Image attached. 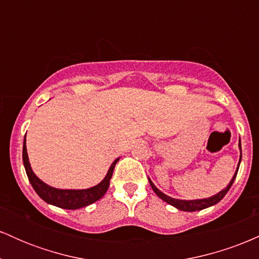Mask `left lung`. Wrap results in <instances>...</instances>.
Here are the masks:
<instances>
[{"instance_id":"8db88e82","label":"left lung","mask_w":259,"mask_h":259,"mask_svg":"<svg viewBox=\"0 0 259 259\" xmlns=\"http://www.w3.org/2000/svg\"><path fill=\"white\" fill-rule=\"evenodd\" d=\"M240 151H241V144H240ZM241 156H242V154H241ZM241 156H240V162H241ZM240 162H239V165H240ZM239 165H237L236 173L234 174L233 179H231L230 183H229V185L225 187L224 190H222V191L219 192V194L212 196V197H209V198H204V200H192V201L175 200V198L169 197V196L163 194L162 191H159V190L153 185V183L150 179H148V181H150V185L153 189V191L156 192V195L158 196L159 198H162L163 201H165V202H167V203L171 204V206H174L175 208H178V209H180V210H185V212H196V210L204 209V208H208V207L213 206V204L218 203V202L221 201L225 195H227V192L229 191V189H230L231 185H233L235 178H236L237 170H239Z\"/></svg>"}]
</instances>
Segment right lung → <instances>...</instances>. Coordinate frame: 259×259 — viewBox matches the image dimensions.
Returning <instances> with one entry per match:
<instances>
[{
	"label": "right lung",
	"instance_id": "add662e5",
	"mask_svg": "<svg viewBox=\"0 0 259 259\" xmlns=\"http://www.w3.org/2000/svg\"><path fill=\"white\" fill-rule=\"evenodd\" d=\"M119 160L117 158L112 163L108 173L99 185L91 187L86 190H58L55 187H51L42 183L34 171L31 170L30 163H29L28 153H26V145H25V136H24V145H23V163H24L26 175H28L29 181L31 186L36 191V194L47 203L57 206L64 209H79V208L86 207L89 204L94 203L97 200H100L103 195L106 194L109 187V180H111L113 170H114L115 164Z\"/></svg>",
	"mask_w": 259,
	"mask_h": 259
}]
</instances>
